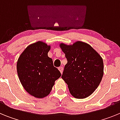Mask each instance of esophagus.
<instances>
[{
  "label": "esophagus",
  "instance_id": "esophagus-1",
  "mask_svg": "<svg viewBox=\"0 0 120 120\" xmlns=\"http://www.w3.org/2000/svg\"><path fill=\"white\" fill-rule=\"evenodd\" d=\"M58 69H59V70L60 71L61 74H62V72H63V67H60L58 68Z\"/></svg>",
  "mask_w": 120,
  "mask_h": 120
}]
</instances>
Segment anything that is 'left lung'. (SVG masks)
Segmentation results:
<instances>
[{"label": "left lung", "instance_id": "8db88e82", "mask_svg": "<svg viewBox=\"0 0 120 120\" xmlns=\"http://www.w3.org/2000/svg\"><path fill=\"white\" fill-rule=\"evenodd\" d=\"M67 63L62 78L70 93L76 98H85L97 88L103 75L101 57L89 44L77 41L73 45L60 44Z\"/></svg>", "mask_w": 120, "mask_h": 120}]
</instances>
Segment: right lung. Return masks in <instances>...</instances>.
<instances>
[{
    "label": "right lung",
    "mask_w": 120,
    "mask_h": 120,
    "mask_svg": "<svg viewBox=\"0 0 120 120\" xmlns=\"http://www.w3.org/2000/svg\"><path fill=\"white\" fill-rule=\"evenodd\" d=\"M50 46L38 41L27 46L19 57L17 70L26 91L37 98L46 97L61 74L48 56Z\"/></svg>",
    "instance_id": "right-lung-1"
}]
</instances>
